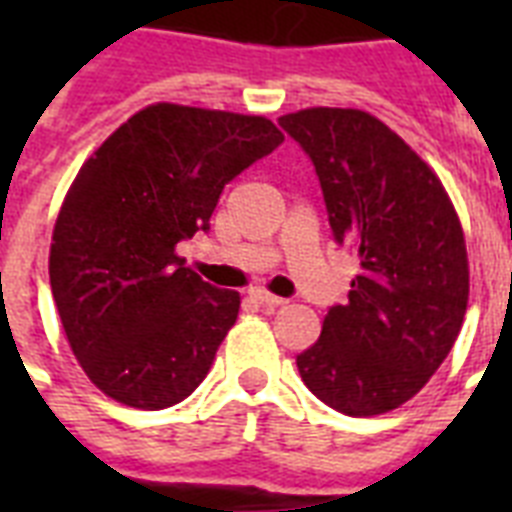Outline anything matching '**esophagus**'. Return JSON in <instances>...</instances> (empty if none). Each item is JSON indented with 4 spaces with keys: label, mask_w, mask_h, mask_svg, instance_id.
I'll return each mask as SVG.
<instances>
[{
    "label": "esophagus",
    "mask_w": 512,
    "mask_h": 512,
    "mask_svg": "<svg viewBox=\"0 0 512 512\" xmlns=\"http://www.w3.org/2000/svg\"><path fill=\"white\" fill-rule=\"evenodd\" d=\"M252 297H255L260 305H265V308H279V305L287 303L284 297L271 295V292H265V289H252Z\"/></svg>",
    "instance_id": "obj_1"
}]
</instances>
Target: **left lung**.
<instances>
[{
    "label": "left lung",
    "mask_w": 512,
    "mask_h": 512,
    "mask_svg": "<svg viewBox=\"0 0 512 512\" xmlns=\"http://www.w3.org/2000/svg\"><path fill=\"white\" fill-rule=\"evenodd\" d=\"M319 177L337 244L361 257L348 300L297 356L316 398L348 417L396 409L449 356L468 308L465 236L428 164L356 108L279 119Z\"/></svg>",
    "instance_id": "left-lung-1"
}]
</instances>
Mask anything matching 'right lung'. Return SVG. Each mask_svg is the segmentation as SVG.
<instances>
[{
    "label": "right lung",
    "instance_id": "right-lung-1",
    "mask_svg": "<svg viewBox=\"0 0 512 512\" xmlns=\"http://www.w3.org/2000/svg\"><path fill=\"white\" fill-rule=\"evenodd\" d=\"M284 143L263 116L156 103L84 162L60 207L50 287L74 356L119 404L164 409L199 388L239 316V292L185 268L175 247L225 183Z\"/></svg>",
    "mask_w": 512,
    "mask_h": 512
}]
</instances>
